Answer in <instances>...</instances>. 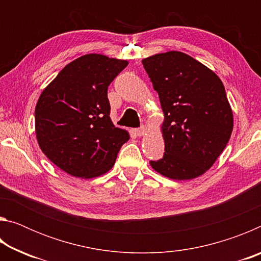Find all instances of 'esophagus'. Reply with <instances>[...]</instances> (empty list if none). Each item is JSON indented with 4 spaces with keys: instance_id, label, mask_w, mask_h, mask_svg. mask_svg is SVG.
Returning <instances> with one entry per match:
<instances>
[{
    "instance_id": "obj_1",
    "label": "esophagus",
    "mask_w": 261,
    "mask_h": 261,
    "mask_svg": "<svg viewBox=\"0 0 261 261\" xmlns=\"http://www.w3.org/2000/svg\"><path fill=\"white\" fill-rule=\"evenodd\" d=\"M146 131H147V129H146V126H140V127H138V129H136L135 130V132H136V135L138 136V137H141V136H144L145 134H146Z\"/></svg>"
}]
</instances>
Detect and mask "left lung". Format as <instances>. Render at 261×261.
Masks as SVG:
<instances>
[{
  "instance_id": "obj_1",
  "label": "left lung",
  "mask_w": 261,
  "mask_h": 261,
  "mask_svg": "<svg viewBox=\"0 0 261 261\" xmlns=\"http://www.w3.org/2000/svg\"><path fill=\"white\" fill-rule=\"evenodd\" d=\"M163 113L165 155L149 161L165 177L187 180L204 175L230 139L233 116L221 79L182 51L143 60Z\"/></svg>"
}]
</instances>
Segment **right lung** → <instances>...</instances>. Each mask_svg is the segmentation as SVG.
<instances>
[{
    "mask_svg": "<svg viewBox=\"0 0 261 261\" xmlns=\"http://www.w3.org/2000/svg\"><path fill=\"white\" fill-rule=\"evenodd\" d=\"M129 62L102 54L78 57L43 88L35 106V136L43 154L65 173L93 178L112 169L126 130L110 118L107 91Z\"/></svg>",
    "mask_w": 261,
    "mask_h": 261,
    "instance_id": "1",
    "label": "right lung"
}]
</instances>
